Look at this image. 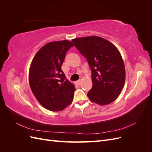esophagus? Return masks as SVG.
I'll use <instances>...</instances> for the list:
<instances>
[{
	"mask_svg": "<svg viewBox=\"0 0 152 152\" xmlns=\"http://www.w3.org/2000/svg\"><path fill=\"white\" fill-rule=\"evenodd\" d=\"M80 83H81V80H77V81L75 82V84H76L77 85H78V86H80Z\"/></svg>",
	"mask_w": 152,
	"mask_h": 152,
	"instance_id": "obj_1",
	"label": "esophagus"
}]
</instances>
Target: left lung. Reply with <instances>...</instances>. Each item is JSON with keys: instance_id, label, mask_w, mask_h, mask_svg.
<instances>
[{"instance_id": "obj_1", "label": "left lung", "mask_w": 152, "mask_h": 152, "mask_svg": "<svg viewBox=\"0 0 152 152\" xmlns=\"http://www.w3.org/2000/svg\"><path fill=\"white\" fill-rule=\"evenodd\" d=\"M72 41L91 68L93 87L87 94L89 99L102 106L113 102L120 95L126 79L125 66L118 49L98 36Z\"/></svg>"}]
</instances>
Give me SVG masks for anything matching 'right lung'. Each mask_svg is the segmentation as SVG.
<instances>
[{"label": "right lung", "mask_w": 152, "mask_h": 152, "mask_svg": "<svg viewBox=\"0 0 152 152\" xmlns=\"http://www.w3.org/2000/svg\"><path fill=\"white\" fill-rule=\"evenodd\" d=\"M72 46L67 40L49 42L39 49L31 63V90L39 103L50 111H61L73 101L75 87L61 70L66 53Z\"/></svg>", "instance_id": "obj_1"}]
</instances>
